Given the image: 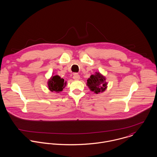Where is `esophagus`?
<instances>
[{"label": "esophagus", "instance_id": "1", "mask_svg": "<svg viewBox=\"0 0 157 157\" xmlns=\"http://www.w3.org/2000/svg\"><path fill=\"white\" fill-rule=\"evenodd\" d=\"M73 78H74V80H79V79H80V75H79V74H77V73L74 74Z\"/></svg>", "mask_w": 157, "mask_h": 157}]
</instances>
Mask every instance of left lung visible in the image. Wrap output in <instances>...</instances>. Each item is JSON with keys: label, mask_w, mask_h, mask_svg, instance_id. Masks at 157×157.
I'll use <instances>...</instances> for the list:
<instances>
[{"label": "left lung", "mask_w": 157, "mask_h": 157, "mask_svg": "<svg viewBox=\"0 0 157 157\" xmlns=\"http://www.w3.org/2000/svg\"><path fill=\"white\" fill-rule=\"evenodd\" d=\"M107 85L105 77L100 72H95L94 75H91L87 80V86L91 91L96 94L105 91L107 88Z\"/></svg>", "instance_id": "8db88e82"}]
</instances>
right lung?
<instances>
[{"label": "right lung", "mask_w": 157, "mask_h": 157, "mask_svg": "<svg viewBox=\"0 0 157 157\" xmlns=\"http://www.w3.org/2000/svg\"><path fill=\"white\" fill-rule=\"evenodd\" d=\"M60 76L56 75L52 77L48 82V89L51 92H56L57 93L63 90L67 85V82Z\"/></svg>", "instance_id": "obj_1"}]
</instances>
